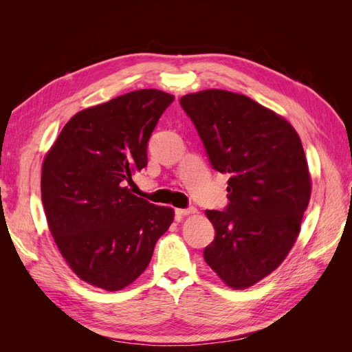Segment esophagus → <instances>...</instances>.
I'll use <instances>...</instances> for the list:
<instances>
[{
    "label": "esophagus",
    "mask_w": 352,
    "mask_h": 352,
    "mask_svg": "<svg viewBox=\"0 0 352 352\" xmlns=\"http://www.w3.org/2000/svg\"><path fill=\"white\" fill-rule=\"evenodd\" d=\"M175 212H176V216H177V217H182V216L195 214V212H197V208H194V207H189V208H177Z\"/></svg>",
    "instance_id": "esophagus-1"
}]
</instances>
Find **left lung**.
Returning <instances> with one entry per match:
<instances>
[{"label":"left lung","instance_id":"8db88e82","mask_svg":"<svg viewBox=\"0 0 352 352\" xmlns=\"http://www.w3.org/2000/svg\"><path fill=\"white\" fill-rule=\"evenodd\" d=\"M180 105L212 168L229 176L228 206L206 211L216 236L204 260L228 286L245 289L279 267L300 233L311 194L301 140L283 117L241 94L206 89Z\"/></svg>","mask_w":352,"mask_h":352}]
</instances>
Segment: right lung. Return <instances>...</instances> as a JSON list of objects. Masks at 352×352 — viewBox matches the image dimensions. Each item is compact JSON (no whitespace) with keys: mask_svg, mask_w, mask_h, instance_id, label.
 Returning a JSON list of instances; mask_svg holds the SVG:
<instances>
[{"mask_svg":"<svg viewBox=\"0 0 352 352\" xmlns=\"http://www.w3.org/2000/svg\"><path fill=\"white\" fill-rule=\"evenodd\" d=\"M175 97L140 89L74 114L42 164L52 238L78 278L120 291L144 273L175 211L132 194L148 140Z\"/></svg>","mask_w":352,"mask_h":352,"instance_id":"add662e5","label":"right lung"}]
</instances>
